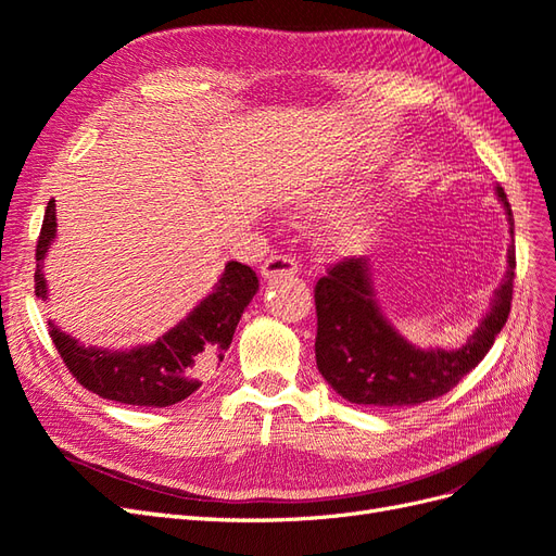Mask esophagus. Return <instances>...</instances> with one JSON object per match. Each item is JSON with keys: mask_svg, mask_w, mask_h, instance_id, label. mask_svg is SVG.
<instances>
[{"mask_svg": "<svg viewBox=\"0 0 556 556\" xmlns=\"http://www.w3.org/2000/svg\"><path fill=\"white\" fill-rule=\"evenodd\" d=\"M296 260H292L290 255H271L264 264H262V276L266 280H276V278H288L296 274Z\"/></svg>", "mask_w": 556, "mask_h": 556, "instance_id": "34e87169", "label": "esophagus"}]
</instances>
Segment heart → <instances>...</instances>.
Wrapping results in <instances>:
<instances>
[{
  "label": "heart",
  "instance_id": "obj_1",
  "mask_svg": "<svg viewBox=\"0 0 556 556\" xmlns=\"http://www.w3.org/2000/svg\"><path fill=\"white\" fill-rule=\"evenodd\" d=\"M371 225L362 217H343V220L333 223L331 229L327 231V243L336 250H359L364 248L368 241H371Z\"/></svg>",
  "mask_w": 556,
  "mask_h": 556
}]
</instances>
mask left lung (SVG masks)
<instances>
[{
    "mask_svg": "<svg viewBox=\"0 0 556 556\" xmlns=\"http://www.w3.org/2000/svg\"><path fill=\"white\" fill-rule=\"evenodd\" d=\"M513 213L506 192L496 188ZM515 280V241L508 245V271L494 292L492 308L459 350H419L390 325L378 306L366 257L333 264L315 285L317 371L345 401L359 406L403 408L447 394L484 359L506 325Z\"/></svg>",
    "mask_w": 556,
    "mask_h": 556,
    "instance_id": "left-lung-1",
    "label": "left lung"
}]
</instances>
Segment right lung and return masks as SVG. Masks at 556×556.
Wrapping results in <instances>:
<instances>
[{
  "label": "right lung",
  "instance_id": "right-lung-1",
  "mask_svg": "<svg viewBox=\"0 0 556 556\" xmlns=\"http://www.w3.org/2000/svg\"><path fill=\"white\" fill-rule=\"evenodd\" d=\"M55 231V199H50L37 243L35 292L41 301L48 299L41 268ZM257 290L260 280L250 266L227 262L213 292L155 343L131 350L88 348L48 319L50 339L70 374L92 394L127 406L166 408L211 380Z\"/></svg>",
  "mask_w": 556,
  "mask_h": 556
}]
</instances>
